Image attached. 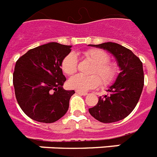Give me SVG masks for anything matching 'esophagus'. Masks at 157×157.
<instances>
[{"label": "esophagus", "mask_w": 157, "mask_h": 157, "mask_svg": "<svg viewBox=\"0 0 157 157\" xmlns=\"http://www.w3.org/2000/svg\"><path fill=\"white\" fill-rule=\"evenodd\" d=\"M76 92H77L78 94V95H81V96H86V95H87V92H83V91H76Z\"/></svg>", "instance_id": "1"}]
</instances>
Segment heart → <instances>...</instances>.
<instances>
[{
  "label": "heart",
  "mask_w": 157,
  "mask_h": 157,
  "mask_svg": "<svg viewBox=\"0 0 157 157\" xmlns=\"http://www.w3.org/2000/svg\"><path fill=\"white\" fill-rule=\"evenodd\" d=\"M83 55L86 60L94 64L90 72L92 75L83 76L77 75L73 76L68 81L69 86L71 88L78 91H86L99 86L101 82L103 85L107 86L111 84L116 79L118 73L117 66L113 62L109 61V56L105 51L92 48L86 51ZM61 68L66 75H74L78 69V59L75 53L67 55L62 61ZM96 74L98 75L99 77Z\"/></svg>",
  "instance_id": "heart-1"
}]
</instances>
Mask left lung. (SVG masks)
Returning a JSON list of instances; mask_svg holds the SVG:
<instances>
[{
    "mask_svg": "<svg viewBox=\"0 0 157 157\" xmlns=\"http://www.w3.org/2000/svg\"><path fill=\"white\" fill-rule=\"evenodd\" d=\"M89 46L107 50L115 57L121 72L115 82L100 96L97 105L89 109L94 118L104 123L122 120L132 112L140 100L144 84L143 63L132 51L118 44L107 42Z\"/></svg>",
    "mask_w": 157,
    "mask_h": 157,
    "instance_id": "obj_1",
    "label": "left lung"
}]
</instances>
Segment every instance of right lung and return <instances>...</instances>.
I'll list each match as a JSON object with an SVG mask.
<instances>
[{
    "label": "right lung",
    "instance_id": "add662e5",
    "mask_svg": "<svg viewBox=\"0 0 157 157\" xmlns=\"http://www.w3.org/2000/svg\"><path fill=\"white\" fill-rule=\"evenodd\" d=\"M71 48L51 42L30 49L16 62L13 75L15 96L30 118L52 123L67 112L75 91L63 89L66 78L61 63Z\"/></svg>",
    "mask_w": 157,
    "mask_h": 157
}]
</instances>
